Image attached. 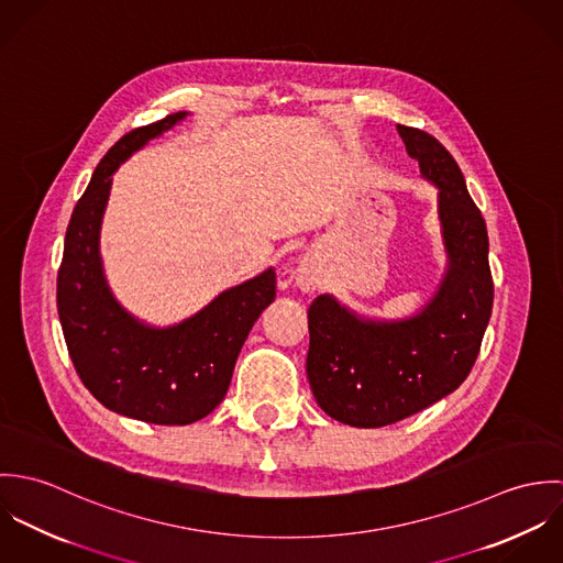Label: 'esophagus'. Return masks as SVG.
Returning a JSON list of instances; mask_svg holds the SVG:
<instances>
[{"label": "esophagus", "instance_id": "esophagus-1", "mask_svg": "<svg viewBox=\"0 0 563 563\" xmlns=\"http://www.w3.org/2000/svg\"><path fill=\"white\" fill-rule=\"evenodd\" d=\"M295 284L301 292H308V295H314L321 286V273L317 268V264L308 257H303L295 271Z\"/></svg>", "mask_w": 563, "mask_h": 563}]
</instances>
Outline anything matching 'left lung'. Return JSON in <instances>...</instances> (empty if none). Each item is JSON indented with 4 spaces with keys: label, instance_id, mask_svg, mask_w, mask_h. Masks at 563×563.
Masks as SVG:
<instances>
[{
    "label": "left lung",
    "instance_id": "8db88e82",
    "mask_svg": "<svg viewBox=\"0 0 563 563\" xmlns=\"http://www.w3.org/2000/svg\"><path fill=\"white\" fill-rule=\"evenodd\" d=\"M397 130L420 177L438 190L440 282L401 319L362 314L329 292L308 310L314 399L333 420L360 429L393 424L455 393L479 355L494 299L487 228L462 168L427 132Z\"/></svg>",
    "mask_w": 563,
    "mask_h": 563
}]
</instances>
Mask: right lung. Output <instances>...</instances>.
<instances>
[{
	"instance_id": "obj_1",
	"label": "right lung",
	"mask_w": 563,
	"mask_h": 563,
	"mask_svg": "<svg viewBox=\"0 0 563 563\" xmlns=\"http://www.w3.org/2000/svg\"><path fill=\"white\" fill-rule=\"evenodd\" d=\"M186 117L181 110L125 134L97 164L71 214L58 271V317L81 384L110 411L152 424H190L214 411L253 322L275 301L268 266L192 317L156 327L125 310L106 279L99 241L112 175Z\"/></svg>"
}]
</instances>
